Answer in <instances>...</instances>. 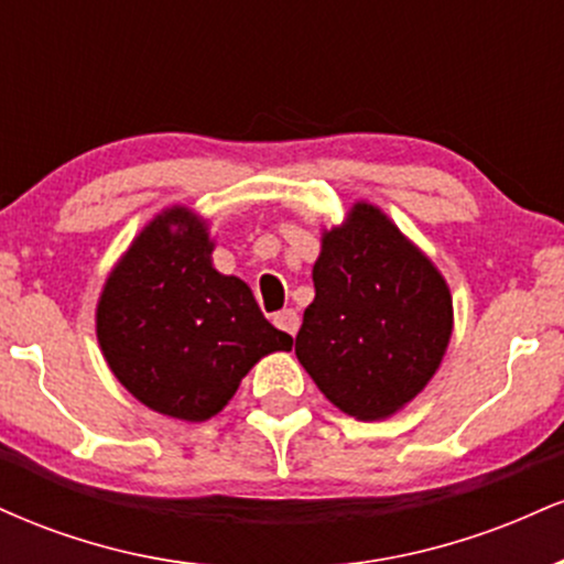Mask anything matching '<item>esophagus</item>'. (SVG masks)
<instances>
[{
    "label": "esophagus",
    "mask_w": 564,
    "mask_h": 564,
    "mask_svg": "<svg viewBox=\"0 0 564 564\" xmlns=\"http://www.w3.org/2000/svg\"><path fill=\"white\" fill-rule=\"evenodd\" d=\"M273 323L278 328H281V332H286V334H291L294 336L296 334V328H300V315H296V310H281V313H275L273 315Z\"/></svg>",
    "instance_id": "esophagus-1"
}]
</instances>
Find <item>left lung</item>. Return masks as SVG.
<instances>
[{
    "label": "left lung",
    "instance_id": "8db88e82",
    "mask_svg": "<svg viewBox=\"0 0 564 564\" xmlns=\"http://www.w3.org/2000/svg\"><path fill=\"white\" fill-rule=\"evenodd\" d=\"M296 358L336 408L384 419L424 390L453 328L451 291L377 206L323 236Z\"/></svg>",
    "mask_w": 564,
    "mask_h": 564
}]
</instances>
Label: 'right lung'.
I'll use <instances>...</instances> for the list:
<instances>
[{"mask_svg": "<svg viewBox=\"0 0 564 564\" xmlns=\"http://www.w3.org/2000/svg\"><path fill=\"white\" fill-rule=\"evenodd\" d=\"M209 254L204 225L174 206L134 238L97 304V341L113 377L185 422L215 416L262 355L294 345Z\"/></svg>", "mask_w": 564, "mask_h": 564, "instance_id": "1", "label": "right lung"}]
</instances>
